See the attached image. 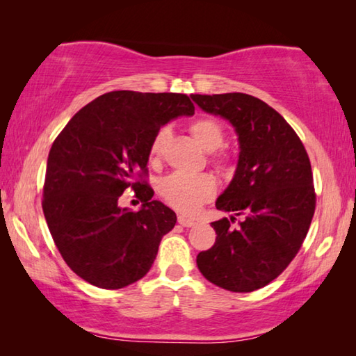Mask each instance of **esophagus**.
Masks as SVG:
<instances>
[{
  "instance_id": "esophagus-1",
  "label": "esophagus",
  "mask_w": 356,
  "mask_h": 356,
  "mask_svg": "<svg viewBox=\"0 0 356 356\" xmlns=\"http://www.w3.org/2000/svg\"><path fill=\"white\" fill-rule=\"evenodd\" d=\"M177 221H179V225L184 226V227H193V226H196V221L186 218V216H184V215H179Z\"/></svg>"
}]
</instances>
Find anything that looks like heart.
I'll return each mask as SVG.
<instances>
[{
    "instance_id": "obj_1",
    "label": "heart",
    "mask_w": 356,
    "mask_h": 356,
    "mask_svg": "<svg viewBox=\"0 0 356 356\" xmlns=\"http://www.w3.org/2000/svg\"><path fill=\"white\" fill-rule=\"evenodd\" d=\"M190 134L202 149L213 152L220 149L225 141V130L218 120L213 118H200L190 124ZM170 140V130L161 127L150 140L147 149L149 163L155 166L163 159L166 143ZM210 161L222 170L229 163V156L225 152H215ZM160 196L168 206L176 209L177 212L193 215L201 209L202 204L213 200L216 193V182L210 174H172L160 184Z\"/></svg>"
}]
</instances>
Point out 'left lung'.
Returning <instances> with one entry per match:
<instances>
[{
  "label": "left lung",
  "instance_id": "obj_1",
  "mask_svg": "<svg viewBox=\"0 0 356 356\" xmlns=\"http://www.w3.org/2000/svg\"><path fill=\"white\" fill-rule=\"evenodd\" d=\"M191 99L220 114L238 135L236 176L216 209L245 215L213 221L216 240L196 257L206 278L231 292L257 291L284 272L297 256L316 210L314 180L303 143L281 114L243 92Z\"/></svg>",
  "mask_w": 356,
  "mask_h": 356
}]
</instances>
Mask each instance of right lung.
Listing matches in <instances>:
<instances>
[{"label":"right lung","mask_w":356,"mask_h":356,"mask_svg":"<svg viewBox=\"0 0 356 356\" xmlns=\"http://www.w3.org/2000/svg\"><path fill=\"white\" fill-rule=\"evenodd\" d=\"M193 113L186 94L111 91L83 106L56 136L42 209L65 264L89 284L120 289L152 267L177 218L152 201L147 149L161 125ZM129 188L143 202L138 213L117 206Z\"/></svg>","instance_id":"right-lung-1"}]
</instances>
